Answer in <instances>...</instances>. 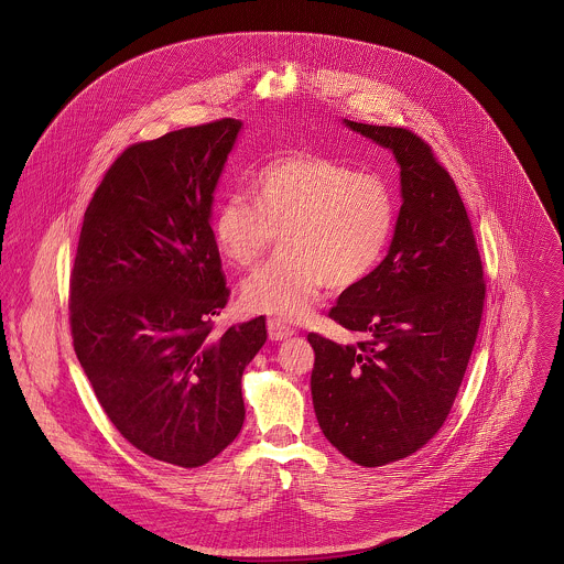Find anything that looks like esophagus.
Returning a JSON list of instances; mask_svg holds the SVG:
<instances>
[{
  "label": "esophagus",
  "instance_id": "obj_1",
  "mask_svg": "<svg viewBox=\"0 0 564 564\" xmlns=\"http://www.w3.org/2000/svg\"><path fill=\"white\" fill-rule=\"evenodd\" d=\"M267 329H269V338H271V340H284V338H289V336L295 334V329H293L291 325L278 322V319L267 322Z\"/></svg>",
  "mask_w": 564,
  "mask_h": 564
}]
</instances>
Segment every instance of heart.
<instances>
[{
  "mask_svg": "<svg viewBox=\"0 0 564 564\" xmlns=\"http://www.w3.org/2000/svg\"><path fill=\"white\" fill-rule=\"evenodd\" d=\"M395 226V197L384 177L317 152L264 162L251 180V202L228 193L210 219L226 262L253 267L280 237L273 262L245 280L242 304L262 315L302 319L323 289L365 280Z\"/></svg>",
  "mask_w": 564,
  "mask_h": 564,
  "instance_id": "heart-1",
  "label": "heart"
}]
</instances>
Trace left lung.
<instances>
[{
	"instance_id": "obj_1",
	"label": "left lung",
	"mask_w": 564,
	"mask_h": 564,
	"mask_svg": "<svg viewBox=\"0 0 564 564\" xmlns=\"http://www.w3.org/2000/svg\"><path fill=\"white\" fill-rule=\"evenodd\" d=\"M393 150L402 210L387 258L327 313L360 338L317 332L311 376L325 438L362 467L421 449L445 423L482 322V258L460 193L412 130L345 121Z\"/></svg>"
}]
</instances>
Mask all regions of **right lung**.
Listing matches in <instances>:
<instances>
[{"mask_svg": "<svg viewBox=\"0 0 564 564\" xmlns=\"http://www.w3.org/2000/svg\"><path fill=\"white\" fill-rule=\"evenodd\" d=\"M237 119L126 148L84 213L69 280L82 369L119 434L184 469L219 456L245 421L241 378L264 317L217 329L230 289L210 206Z\"/></svg>", "mask_w": 564, "mask_h": 564, "instance_id": "1", "label": "right lung"}]
</instances>
